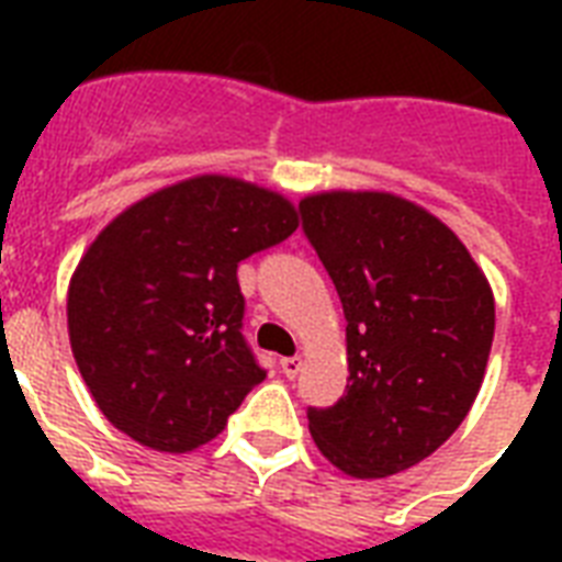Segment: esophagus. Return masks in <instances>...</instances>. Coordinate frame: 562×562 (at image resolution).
<instances>
[{
    "instance_id": "1",
    "label": "esophagus",
    "mask_w": 562,
    "mask_h": 562,
    "mask_svg": "<svg viewBox=\"0 0 562 562\" xmlns=\"http://www.w3.org/2000/svg\"><path fill=\"white\" fill-rule=\"evenodd\" d=\"M280 368H282V373L289 375V379H294V375L303 370V359H297V356H294V359H282Z\"/></svg>"
}]
</instances>
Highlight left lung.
Wrapping results in <instances>:
<instances>
[{"instance_id": "obj_1", "label": "left lung", "mask_w": 562, "mask_h": 562, "mask_svg": "<svg viewBox=\"0 0 562 562\" xmlns=\"http://www.w3.org/2000/svg\"><path fill=\"white\" fill-rule=\"evenodd\" d=\"M303 229L347 317V393L308 431L352 479L408 470L454 435L487 370L496 303L463 241L391 192H317Z\"/></svg>"}]
</instances>
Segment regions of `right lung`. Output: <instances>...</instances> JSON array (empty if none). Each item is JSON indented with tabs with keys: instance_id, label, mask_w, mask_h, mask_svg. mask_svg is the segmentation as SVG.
Wrapping results in <instances>:
<instances>
[{
	"instance_id": "right-lung-1",
	"label": "right lung",
	"mask_w": 562,
	"mask_h": 562,
	"mask_svg": "<svg viewBox=\"0 0 562 562\" xmlns=\"http://www.w3.org/2000/svg\"><path fill=\"white\" fill-rule=\"evenodd\" d=\"M280 192L198 175L119 212L75 268L66 324L104 417L157 452H192L265 379L241 335L236 268L297 229Z\"/></svg>"
}]
</instances>
